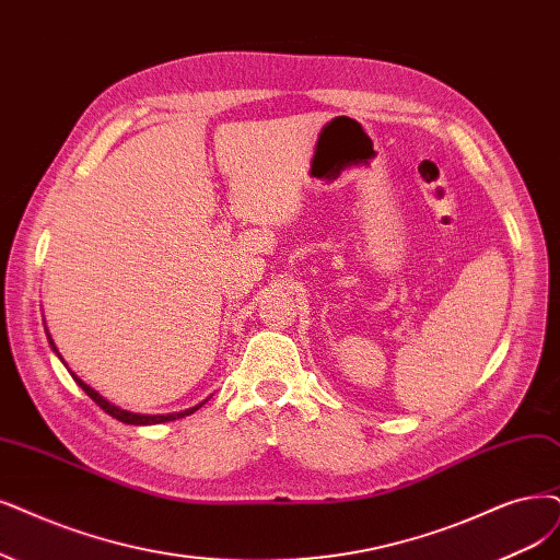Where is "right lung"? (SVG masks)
<instances>
[{
    "instance_id": "right-lung-1",
    "label": "right lung",
    "mask_w": 560,
    "mask_h": 560,
    "mask_svg": "<svg viewBox=\"0 0 560 560\" xmlns=\"http://www.w3.org/2000/svg\"><path fill=\"white\" fill-rule=\"evenodd\" d=\"M46 332H48V329H46ZM48 341H50V348L55 350V353H57V358L61 360V362H65V358H61L59 355V350H57V346H55V341H52V337H50V332H48ZM65 366H67V362H65ZM69 369V366H67ZM69 374L73 376V381L82 387V389H85L88 392V397L92 399V401H96L103 410H106L108 412V416H113L115 420H119V422H124V424H161V422H171V420H179V418H186V416H191V412H196L202 404H198V406H194V408H186V410H182V412H168V416H140V412H131V410H121L119 406H115V404H110L108 399H103L101 395H98V392L96 389H92L85 381H80L75 374H73V371L69 369Z\"/></svg>"
}]
</instances>
